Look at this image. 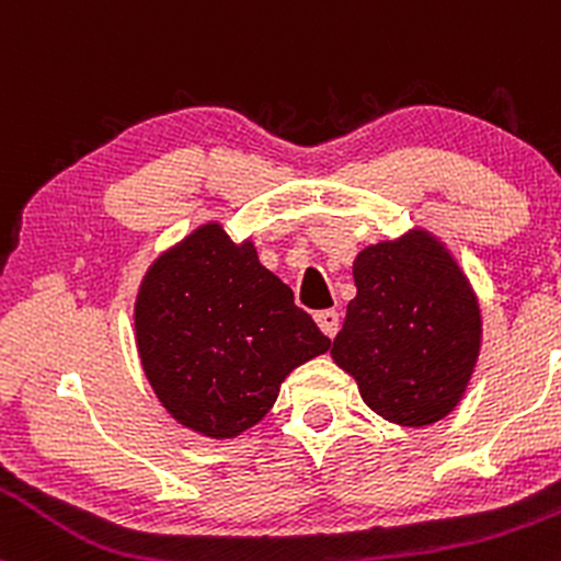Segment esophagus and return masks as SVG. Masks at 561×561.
I'll return each mask as SVG.
<instances>
[{
    "instance_id": "esophagus-1",
    "label": "esophagus",
    "mask_w": 561,
    "mask_h": 561,
    "mask_svg": "<svg viewBox=\"0 0 561 561\" xmlns=\"http://www.w3.org/2000/svg\"><path fill=\"white\" fill-rule=\"evenodd\" d=\"M317 324H319V330L327 334V337H334V334H337V330H340V317H337V311H319L317 313Z\"/></svg>"
}]
</instances>
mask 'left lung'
<instances>
[{
  "instance_id": "1",
  "label": "left lung",
  "mask_w": 561,
  "mask_h": 561,
  "mask_svg": "<svg viewBox=\"0 0 561 561\" xmlns=\"http://www.w3.org/2000/svg\"><path fill=\"white\" fill-rule=\"evenodd\" d=\"M356 298L332 343V362L364 403L401 427L446 420L465 398L482 345L472 282L433 231L414 227L369 244L353 261Z\"/></svg>"
}]
</instances>
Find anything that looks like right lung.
I'll return each instance as SVG.
<instances>
[{
	"label": "right lung",
	"instance_id": "1",
	"mask_svg": "<svg viewBox=\"0 0 561 561\" xmlns=\"http://www.w3.org/2000/svg\"><path fill=\"white\" fill-rule=\"evenodd\" d=\"M134 337L160 405L210 440L259 424L289 371L330 351L253 240L234 242L221 221L199 224L150 263Z\"/></svg>",
	"mask_w": 561,
	"mask_h": 561
}]
</instances>
